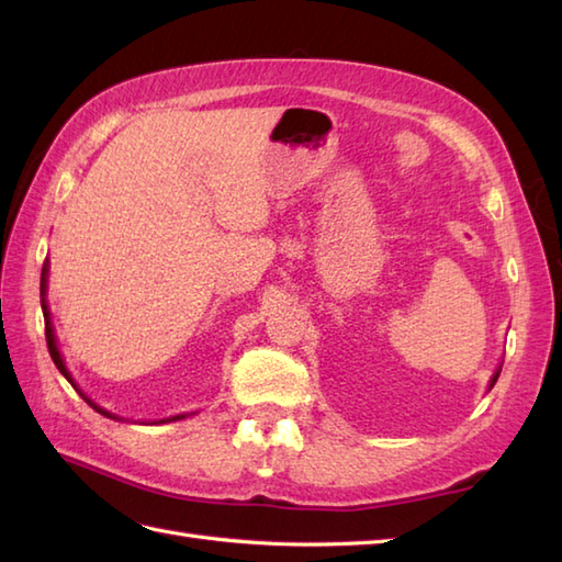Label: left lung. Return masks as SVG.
<instances>
[{"instance_id":"left-lung-1","label":"left lung","mask_w":562,"mask_h":562,"mask_svg":"<svg viewBox=\"0 0 562 562\" xmlns=\"http://www.w3.org/2000/svg\"><path fill=\"white\" fill-rule=\"evenodd\" d=\"M497 376H499V369H497V372H495V374H493V379H491V389L495 386V381H497Z\"/></svg>"}]
</instances>
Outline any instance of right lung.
<instances>
[{"instance_id":"obj_1","label":"right lung","mask_w":562,"mask_h":562,"mask_svg":"<svg viewBox=\"0 0 562 562\" xmlns=\"http://www.w3.org/2000/svg\"><path fill=\"white\" fill-rule=\"evenodd\" d=\"M45 290H47V262L43 266V274H41V304H43V316H45V340H47V350H50V357H53V362H55V367L59 369V374H63L71 386L77 389V384H75V379H71V374L67 372V367H65V362H63V355H59V350H57V342H55V333H53V324H50V312H47V302H45ZM79 391V389H77ZM81 393V391H79ZM81 398L87 401L93 411H99L101 415H105V417H115V415H111L109 411H103V408H99L97 403L93 401H89L87 396H83L81 393ZM181 417H186V415H173V417H166V420H159V423H171V420H181Z\"/></svg>"}]
</instances>
